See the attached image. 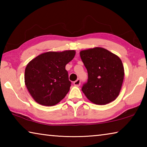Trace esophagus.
Returning <instances> with one entry per match:
<instances>
[{"instance_id": "obj_1", "label": "esophagus", "mask_w": 147, "mask_h": 147, "mask_svg": "<svg viewBox=\"0 0 147 147\" xmlns=\"http://www.w3.org/2000/svg\"><path fill=\"white\" fill-rule=\"evenodd\" d=\"M74 85L75 86H79L80 85V79H77L76 81L74 82Z\"/></svg>"}]
</instances>
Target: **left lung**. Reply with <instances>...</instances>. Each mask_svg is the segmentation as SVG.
I'll list each match as a JSON object with an SVG mask.
<instances>
[{"mask_svg":"<svg viewBox=\"0 0 147 147\" xmlns=\"http://www.w3.org/2000/svg\"><path fill=\"white\" fill-rule=\"evenodd\" d=\"M80 55L88 74V82L82 88L86 97L98 105L115 100L124 79L121 59L101 47L82 51Z\"/></svg>","mask_w":147,"mask_h":147,"instance_id":"left-lung-1","label":"left lung"}]
</instances>
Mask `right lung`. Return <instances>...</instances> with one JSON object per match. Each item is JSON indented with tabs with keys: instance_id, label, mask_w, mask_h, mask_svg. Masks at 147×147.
<instances>
[{
	"instance_id": "right-lung-1",
	"label": "right lung",
	"mask_w": 147,
	"mask_h": 147,
	"mask_svg": "<svg viewBox=\"0 0 147 147\" xmlns=\"http://www.w3.org/2000/svg\"><path fill=\"white\" fill-rule=\"evenodd\" d=\"M75 54L73 50L47 52L29 62L24 72V82L35 101L52 106L65 96L71 84L65 65Z\"/></svg>"
}]
</instances>
